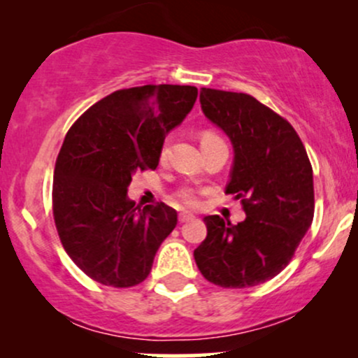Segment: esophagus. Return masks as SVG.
<instances>
[{
	"mask_svg": "<svg viewBox=\"0 0 358 358\" xmlns=\"http://www.w3.org/2000/svg\"><path fill=\"white\" fill-rule=\"evenodd\" d=\"M192 219H193V215H192V213H187V212L180 213V215H178V220L182 222V224H183V222H188V220H192Z\"/></svg>",
	"mask_w": 358,
	"mask_h": 358,
	"instance_id": "1",
	"label": "esophagus"
}]
</instances>
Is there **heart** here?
<instances>
[{"label": "heart", "mask_w": 358, "mask_h": 358, "mask_svg": "<svg viewBox=\"0 0 358 358\" xmlns=\"http://www.w3.org/2000/svg\"><path fill=\"white\" fill-rule=\"evenodd\" d=\"M215 141H220V136L213 133V131H203V133L200 134V143H202V146L210 145V143ZM162 156H165V151H163ZM171 200H173L175 203L182 205L185 208H196L200 205V190L199 188L192 187V185H182V187L171 195Z\"/></svg>", "instance_id": "obj_1"}]
</instances>
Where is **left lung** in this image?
<instances>
[{
    "label": "left lung",
    "instance_id": "1",
    "mask_svg": "<svg viewBox=\"0 0 358 358\" xmlns=\"http://www.w3.org/2000/svg\"><path fill=\"white\" fill-rule=\"evenodd\" d=\"M205 116L227 133L234 166L225 193L245 220L205 217L207 237L193 250L207 281L250 287L289 264L315 215L313 168L294 127L249 94L200 89Z\"/></svg>",
    "mask_w": 358,
    "mask_h": 358
}]
</instances>
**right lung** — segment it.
Instances as JSON below:
<instances>
[{"label": "right lung", "instance_id": "add662e5", "mask_svg": "<svg viewBox=\"0 0 358 358\" xmlns=\"http://www.w3.org/2000/svg\"><path fill=\"white\" fill-rule=\"evenodd\" d=\"M196 96L193 85L116 90L65 134L53 171V220L65 252L94 281L131 287L150 274L178 219L163 202L134 207L127 187L138 171L156 170L166 133L190 113Z\"/></svg>", "mask_w": 358, "mask_h": 358}]
</instances>
